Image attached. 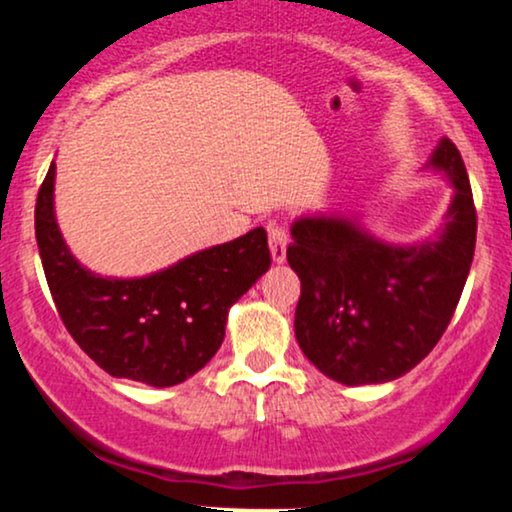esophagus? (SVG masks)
Masks as SVG:
<instances>
[{"label": "esophagus", "mask_w": 512, "mask_h": 512, "mask_svg": "<svg viewBox=\"0 0 512 512\" xmlns=\"http://www.w3.org/2000/svg\"><path fill=\"white\" fill-rule=\"evenodd\" d=\"M269 250H271V257H274V262H285V250H288V231H285L283 224L278 222H271L269 227Z\"/></svg>", "instance_id": "obj_1"}]
</instances>
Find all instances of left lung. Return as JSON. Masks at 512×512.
I'll use <instances>...</instances> for the list:
<instances>
[{
	"label": "left lung",
	"instance_id": "8db88e82",
	"mask_svg": "<svg viewBox=\"0 0 512 512\" xmlns=\"http://www.w3.org/2000/svg\"><path fill=\"white\" fill-rule=\"evenodd\" d=\"M454 187L435 241L388 245L344 217H299L288 262L302 281L295 337L304 356L346 386L384 384L417 367L440 342L466 285L478 234L459 149L431 156Z\"/></svg>",
	"mask_w": 512,
	"mask_h": 512
}]
</instances>
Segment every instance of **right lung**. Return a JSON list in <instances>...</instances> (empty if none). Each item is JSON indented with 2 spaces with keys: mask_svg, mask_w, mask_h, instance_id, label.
<instances>
[{
  "mask_svg": "<svg viewBox=\"0 0 512 512\" xmlns=\"http://www.w3.org/2000/svg\"><path fill=\"white\" fill-rule=\"evenodd\" d=\"M51 163L34 206L46 283L74 342L112 377L175 386L222 346L229 306L271 267L267 231L189 255L142 278H105L81 267L53 213Z\"/></svg>",
  "mask_w": 512,
  "mask_h": 512,
  "instance_id": "right-lung-1",
  "label": "right lung"
}]
</instances>
